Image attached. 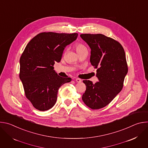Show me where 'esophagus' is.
<instances>
[{
  "instance_id": "obj_1",
  "label": "esophagus",
  "mask_w": 148,
  "mask_h": 148,
  "mask_svg": "<svg viewBox=\"0 0 148 148\" xmlns=\"http://www.w3.org/2000/svg\"><path fill=\"white\" fill-rule=\"evenodd\" d=\"M75 81L77 82H81L82 81V80L80 79V78H76L75 79Z\"/></svg>"
}]
</instances>
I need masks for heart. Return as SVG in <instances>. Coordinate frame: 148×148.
I'll return each mask as SVG.
<instances>
[{"label": "heart", "instance_id": "obj_1", "mask_svg": "<svg viewBox=\"0 0 148 148\" xmlns=\"http://www.w3.org/2000/svg\"><path fill=\"white\" fill-rule=\"evenodd\" d=\"M75 49H76V51L78 53V54L84 50H87L86 47L81 43H77L75 45Z\"/></svg>", "mask_w": 148, "mask_h": 148}]
</instances>
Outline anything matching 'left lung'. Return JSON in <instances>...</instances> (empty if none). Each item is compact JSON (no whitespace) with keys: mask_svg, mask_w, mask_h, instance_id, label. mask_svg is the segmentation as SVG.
<instances>
[{"mask_svg":"<svg viewBox=\"0 0 148 148\" xmlns=\"http://www.w3.org/2000/svg\"><path fill=\"white\" fill-rule=\"evenodd\" d=\"M91 49L90 62L97 70L98 82L84 80L86 90L82 99L92 110L109 104L122 90L128 66L123 48L117 41L102 34H82Z\"/></svg>","mask_w":148,"mask_h":148,"instance_id":"obj_1","label":"left lung"}]
</instances>
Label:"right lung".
<instances>
[{
	"label": "right lung",
	"instance_id": "add662e5",
	"mask_svg": "<svg viewBox=\"0 0 148 148\" xmlns=\"http://www.w3.org/2000/svg\"><path fill=\"white\" fill-rule=\"evenodd\" d=\"M77 33H41L27 45L20 58V79L26 98L37 110L45 111L55 105L58 90L71 78L60 77L54 70L64 48L75 41Z\"/></svg>",
	"mask_w": 148,
	"mask_h": 148
}]
</instances>
